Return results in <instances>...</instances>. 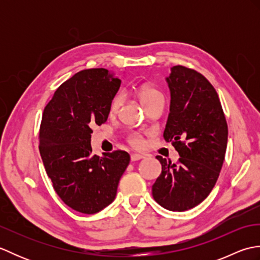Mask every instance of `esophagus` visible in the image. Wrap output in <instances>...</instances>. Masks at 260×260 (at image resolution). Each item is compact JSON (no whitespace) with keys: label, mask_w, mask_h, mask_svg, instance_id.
Instances as JSON below:
<instances>
[{"label":"esophagus","mask_w":260,"mask_h":260,"mask_svg":"<svg viewBox=\"0 0 260 260\" xmlns=\"http://www.w3.org/2000/svg\"><path fill=\"white\" fill-rule=\"evenodd\" d=\"M142 158H144V155H142V154H132L131 155V159L133 162L140 161V159H142Z\"/></svg>","instance_id":"1"}]
</instances>
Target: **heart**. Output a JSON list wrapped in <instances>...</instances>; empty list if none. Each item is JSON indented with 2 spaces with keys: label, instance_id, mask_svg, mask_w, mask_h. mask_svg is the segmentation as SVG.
Returning a JSON list of instances; mask_svg holds the SVG:
<instances>
[{
  "label": "heart",
  "instance_id": "1",
  "mask_svg": "<svg viewBox=\"0 0 260 260\" xmlns=\"http://www.w3.org/2000/svg\"><path fill=\"white\" fill-rule=\"evenodd\" d=\"M140 98H141V102L143 103V105L145 106V105H147L148 103L155 101V99H158V98H163V97L161 95V92H159L157 89H155V88L143 86L140 90ZM120 103H121V97L116 96L114 98V101L112 102V105H110V113L117 112ZM131 142H132V144H134L136 146H140L142 144V140L139 136L132 137Z\"/></svg>",
  "mask_w": 260,
  "mask_h": 260
}]
</instances>
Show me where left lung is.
Listing matches in <instances>:
<instances>
[{"mask_svg": "<svg viewBox=\"0 0 260 260\" xmlns=\"http://www.w3.org/2000/svg\"><path fill=\"white\" fill-rule=\"evenodd\" d=\"M170 114L163 133L180 158L174 164L157 155L162 173L152 186L153 198L170 211L198 206L211 192L221 171L228 126L217 91L206 77L174 66L165 78Z\"/></svg>", "mask_w": 260, "mask_h": 260, "instance_id": "obj_1", "label": "left lung"}]
</instances>
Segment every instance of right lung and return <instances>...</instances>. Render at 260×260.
Returning <instances> with one entry per match:
<instances>
[{
    "label": "right lung",
    "instance_id": "1",
    "mask_svg": "<svg viewBox=\"0 0 260 260\" xmlns=\"http://www.w3.org/2000/svg\"><path fill=\"white\" fill-rule=\"evenodd\" d=\"M121 80L104 68L81 70L64 81L43 110L41 158L60 199L76 211L93 214L114 201L129 164L125 151L92 154L91 127L107 120Z\"/></svg>",
    "mask_w": 260,
    "mask_h": 260
}]
</instances>
